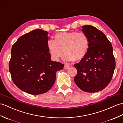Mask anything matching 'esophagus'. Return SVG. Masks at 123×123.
<instances>
[{
	"label": "esophagus",
	"instance_id": "obj_1",
	"mask_svg": "<svg viewBox=\"0 0 123 123\" xmlns=\"http://www.w3.org/2000/svg\"><path fill=\"white\" fill-rule=\"evenodd\" d=\"M70 68V66H69V65H65L64 66V68L65 70L68 69V68Z\"/></svg>",
	"mask_w": 123,
	"mask_h": 123
}]
</instances>
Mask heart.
Segmentation results:
<instances>
[{
  "instance_id": "obj_1",
  "label": "heart",
  "mask_w": 123,
  "mask_h": 123,
  "mask_svg": "<svg viewBox=\"0 0 123 123\" xmlns=\"http://www.w3.org/2000/svg\"><path fill=\"white\" fill-rule=\"evenodd\" d=\"M48 48L52 58L58 61L64 53L65 61H80L86 55L89 47V40L83 32L72 31L57 34L55 40L48 41Z\"/></svg>"
}]
</instances>
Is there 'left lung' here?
Segmentation results:
<instances>
[{
  "mask_svg": "<svg viewBox=\"0 0 123 123\" xmlns=\"http://www.w3.org/2000/svg\"><path fill=\"white\" fill-rule=\"evenodd\" d=\"M87 36L89 47L86 55L74 66L77 69L74 82L81 90L94 93L106 87L115 68L113 47L104 33L92 25L82 26Z\"/></svg>",
  "mask_w": 123,
  "mask_h": 123,
  "instance_id": "1",
  "label": "left lung"
}]
</instances>
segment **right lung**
Listing matches in <instances>:
<instances>
[{
  "label": "right lung",
  "mask_w": 123,
  "mask_h": 123,
  "mask_svg": "<svg viewBox=\"0 0 123 123\" xmlns=\"http://www.w3.org/2000/svg\"><path fill=\"white\" fill-rule=\"evenodd\" d=\"M48 32L37 29L19 37L11 49L9 69L19 89L32 95L46 93L64 64L52 61L48 48Z\"/></svg>",
  "instance_id": "add662e5"
}]
</instances>
